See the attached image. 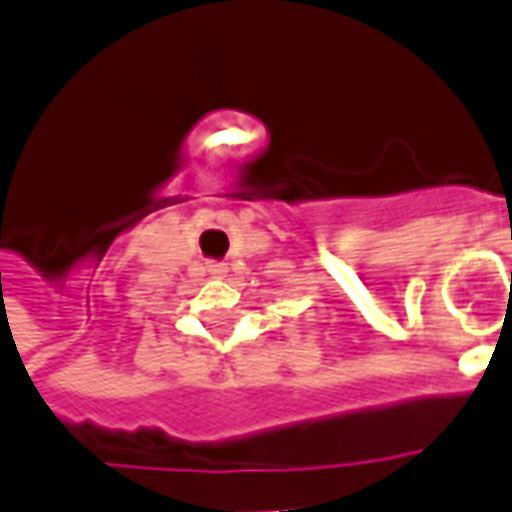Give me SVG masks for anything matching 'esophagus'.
<instances>
[{
  "instance_id": "obj_1",
  "label": "esophagus",
  "mask_w": 512,
  "mask_h": 512,
  "mask_svg": "<svg viewBox=\"0 0 512 512\" xmlns=\"http://www.w3.org/2000/svg\"><path fill=\"white\" fill-rule=\"evenodd\" d=\"M208 271H211L213 277H224V274H227V266H224V263H208Z\"/></svg>"
}]
</instances>
